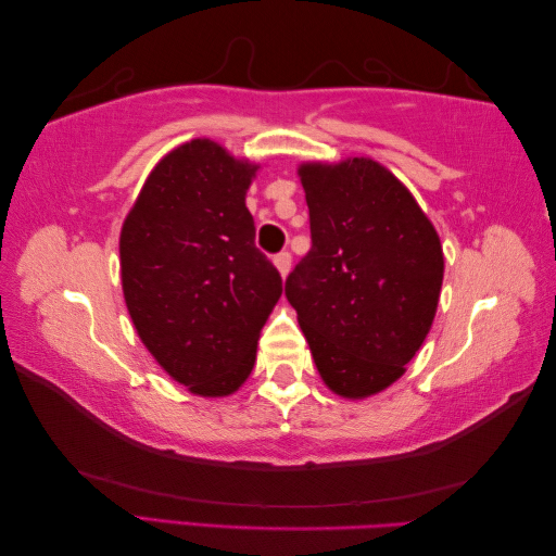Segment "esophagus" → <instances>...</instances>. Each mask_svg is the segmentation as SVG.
<instances>
[{
  "label": "esophagus",
  "mask_w": 556,
  "mask_h": 556,
  "mask_svg": "<svg viewBox=\"0 0 556 556\" xmlns=\"http://www.w3.org/2000/svg\"><path fill=\"white\" fill-rule=\"evenodd\" d=\"M274 264H276V268H278V274L286 278L288 274H290V266H292V256L288 254V252H280V254H276V258H274Z\"/></svg>",
  "instance_id": "1"
}]
</instances>
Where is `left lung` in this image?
<instances>
[{"instance_id":"1","label":"left lung","mask_w":556,"mask_h":556,"mask_svg":"<svg viewBox=\"0 0 556 556\" xmlns=\"http://www.w3.org/2000/svg\"><path fill=\"white\" fill-rule=\"evenodd\" d=\"M312 249L286 280L321 379L367 399L403 377L432 328L444 252L410 191L369 157L307 163Z\"/></svg>"}]
</instances>
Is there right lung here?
I'll return each instance as SVG.
<instances>
[{
	"mask_svg": "<svg viewBox=\"0 0 556 556\" xmlns=\"http://www.w3.org/2000/svg\"><path fill=\"white\" fill-rule=\"evenodd\" d=\"M256 167L211 139L182 143L153 167L122 225V290L136 333L197 395L242 387L282 292L244 203Z\"/></svg>",
	"mask_w": 556,
	"mask_h": 556,
	"instance_id": "right-lung-1",
	"label": "right lung"
}]
</instances>
